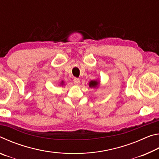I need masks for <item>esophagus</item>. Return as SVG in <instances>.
<instances>
[{"instance_id": "obj_1", "label": "esophagus", "mask_w": 159, "mask_h": 159, "mask_svg": "<svg viewBox=\"0 0 159 159\" xmlns=\"http://www.w3.org/2000/svg\"><path fill=\"white\" fill-rule=\"evenodd\" d=\"M74 83L76 85H79L80 83V79L78 78H74Z\"/></svg>"}]
</instances>
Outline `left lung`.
<instances>
[{
	"label": "left lung",
	"mask_w": 159,
	"mask_h": 159,
	"mask_svg": "<svg viewBox=\"0 0 159 159\" xmlns=\"http://www.w3.org/2000/svg\"><path fill=\"white\" fill-rule=\"evenodd\" d=\"M99 83L100 82L98 80H92L89 82L88 85H89V87L91 88H98L99 87Z\"/></svg>",
	"instance_id": "8db88e82"
}]
</instances>
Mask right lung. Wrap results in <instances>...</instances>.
Returning a JSON list of instances; mask_svg holds the SVG:
<instances>
[{
	"mask_svg": "<svg viewBox=\"0 0 159 159\" xmlns=\"http://www.w3.org/2000/svg\"><path fill=\"white\" fill-rule=\"evenodd\" d=\"M64 84H65V83H64V82L63 81V80H61V81L60 82V85L62 86V85H64Z\"/></svg>",
	"mask_w": 159,
	"mask_h": 159,
	"instance_id": "right-lung-1",
	"label": "right lung"
}]
</instances>
